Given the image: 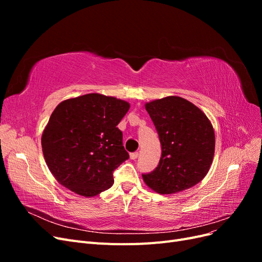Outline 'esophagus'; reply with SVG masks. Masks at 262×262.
Segmentation results:
<instances>
[{"mask_svg": "<svg viewBox=\"0 0 262 262\" xmlns=\"http://www.w3.org/2000/svg\"><path fill=\"white\" fill-rule=\"evenodd\" d=\"M138 156H139V152H133V153L130 154V158H131V160H137Z\"/></svg>", "mask_w": 262, "mask_h": 262, "instance_id": "1", "label": "esophagus"}]
</instances>
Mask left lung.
<instances>
[{"label": "left lung", "instance_id": "1", "mask_svg": "<svg viewBox=\"0 0 262 262\" xmlns=\"http://www.w3.org/2000/svg\"><path fill=\"white\" fill-rule=\"evenodd\" d=\"M145 108L158 133L162 155L153 171L142 173L144 182L161 194L193 187L213 161L215 136L208 117L177 96L150 101Z\"/></svg>", "mask_w": 262, "mask_h": 262}]
</instances>
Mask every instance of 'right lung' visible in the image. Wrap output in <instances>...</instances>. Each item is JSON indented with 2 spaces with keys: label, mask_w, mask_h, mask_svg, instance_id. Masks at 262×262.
I'll return each instance as SVG.
<instances>
[{
  "label": "right lung",
  "mask_w": 262,
  "mask_h": 262,
  "mask_svg": "<svg viewBox=\"0 0 262 262\" xmlns=\"http://www.w3.org/2000/svg\"><path fill=\"white\" fill-rule=\"evenodd\" d=\"M130 105L99 94L60 102L42 133L47 165L62 186L94 196L114 185V171L129 153L117 128Z\"/></svg>",
  "instance_id": "add662e5"
}]
</instances>
